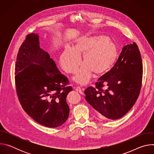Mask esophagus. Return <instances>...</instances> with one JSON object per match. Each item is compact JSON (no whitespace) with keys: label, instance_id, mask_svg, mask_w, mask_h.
Segmentation results:
<instances>
[{"label":"esophagus","instance_id":"34e87169","mask_svg":"<svg viewBox=\"0 0 154 154\" xmlns=\"http://www.w3.org/2000/svg\"><path fill=\"white\" fill-rule=\"evenodd\" d=\"M75 90L76 91H77L78 92H79L80 94H83V91H84V89L83 88H81L80 87H76L75 88Z\"/></svg>","mask_w":154,"mask_h":154}]
</instances>
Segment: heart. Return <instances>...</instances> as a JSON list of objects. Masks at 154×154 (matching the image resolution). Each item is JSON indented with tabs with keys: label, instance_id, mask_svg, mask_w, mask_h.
<instances>
[{
	"label": "heart",
	"instance_id": "1",
	"mask_svg": "<svg viewBox=\"0 0 154 154\" xmlns=\"http://www.w3.org/2000/svg\"><path fill=\"white\" fill-rule=\"evenodd\" d=\"M118 55L116 46L103 36L81 37L77 39L72 48L67 46L62 52L60 63L67 73L76 72L83 56L84 63L79 70L74 80L85 85L91 79L93 72L99 75L107 72L114 64Z\"/></svg>",
	"mask_w": 154,
	"mask_h": 154
}]
</instances>
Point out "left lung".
Returning <instances> with one entry per match:
<instances>
[{
  "label": "left lung",
  "mask_w": 154,
  "mask_h": 154,
  "mask_svg": "<svg viewBox=\"0 0 154 154\" xmlns=\"http://www.w3.org/2000/svg\"><path fill=\"white\" fill-rule=\"evenodd\" d=\"M142 78L141 54L133 42L123 47L113 67L98 79L95 87L85 90V99L98 112L99 118L119 119L136 102Z\"/></svg>",
  "instance_id": "obj_1"
}]
</instances>
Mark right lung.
<instances>
[{
    "instance_id": "1",
    "label": "right lung",
    "mask_w": 154,
    "mask_h": 154,
    "mask_svg": "<svg viewBox=\"0 0 154 154\" xmlns=\"http://www.w3.org/2000/svg\"><path fill=\"white\" fill-rule=\"evenodd\" d=\"M16 93L24 110L36 122L57 127L68 118L69 80L58 69L49 54L41 48L38 34L26 36L15 66Z\"/></svg>"
}]
</instances>
